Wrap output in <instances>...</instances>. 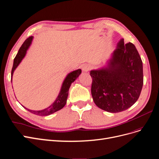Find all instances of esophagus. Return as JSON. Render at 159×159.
<instances>
[{"label":"esophagus","mask_w":159,"mask_h":159,"mask_svg":"<svg viewBox=\"0 0 159 159\" xmlns=\"http://www.w3.org/2000/svg\"><path fill=\"white\" fill-rule=\"evenodd\" d=\"M91 69V66L89 64H86L84 66H83V68H82V70H83V71L84 72H88L89 70Z\"/></svg>","instance_id":"obj_1"}]
</instances>
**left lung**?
<instances>
[{
	"mask_svg": "<svg viewBox=\"0 0 159 159\" xmlns=\"http://www.w3.org/2000/svg\"><path fill=\"white\" fill-rule=\"evenodd\" d=\"M106 65L92 70L91 88L97 106L109 113L130 108L138 99L143 84V63L132 43L122 39Z\"/></svg>",
	"mask_w": 159,
	"mask_h": 159,
	"instance_id": "obj_1",
	"label": "left lung"
}]
</instances>
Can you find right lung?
I'll list each match as a JSON object with an SVG mask.
<instances>
[{"label": "right lung", "instance_id": "right-lung-1", "mask_svg": "<svg viewBox=\"0 0 159 159\" xmlns=\"http://www.w3.org/2000/svg\"><path fill=\"white\" fill-rule=\"evenodd\" d=\"M33 39V37L32 36L29 37L28 39H27L25 40V42L23 43V44L20 47V50H18V52H17L16 56L15 57L14 60L12 69H11V81H12V76H13L14 70L17 67V66H19L20 63L21 62L23 59L25 57L27 54V51L28 50L29 48L30 47L32 43ZM81 72H82L81 69H79L77 70H73V71L69 73L67 75L66 79H64L63 82L60 92L59 93L57 98L56 99V100L54 102V103H53L51 105H50L48 107H47L43 110H40V111H33V110L27 109L23 106V107L25 108L27 111H29V112H31L37 115H40V116L50 115L52 113L56 112V111L61 109L65 105H66L67 103L69 90L70 86V84H71L72 83H73V82L79 77V76L80 75Z\"/></svg>", "mask_w": 159, "mask_h": 159}]
</instances>
